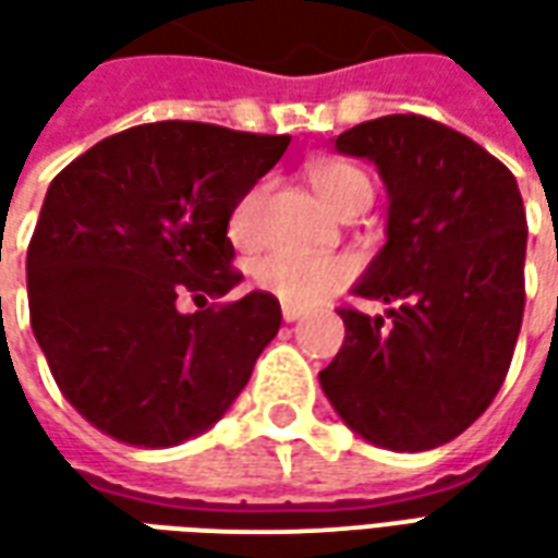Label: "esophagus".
<instances>
[{"instance_id": "esophagus-1", "label": "esophagus", "mask_w": 558, "mask_h": 558, "mask_svg": "<svg viewBox=\"0 0 558 558\" xmlns=\"http://www.w3.org/2000/svg\"><path fill=\"white\" fill-rule=\"evenodd\" d=\"M304 307H295V304H283V323H295V319H302Z\"/></svg>"}]
</instances>
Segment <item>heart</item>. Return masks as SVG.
Instances as JSON below:
<instances>
[{
  "mask_svg": "<svg viewBox=\"0 0 558 558\" xmlns=\"http://www.w3.org/2000/svg\"><path fill=\"white\" fill-rule=\"evenodd\" d=\"M307 179L316 196L331 211L347 215L352 208H364L374 196L367 172L350 160H319L311 167ZM266 203V184H254L235 203L230 215V235L235 244L256 242L259 232V211ZM352 266L343 256H316L299 251H271L254 263V283L283 304H311L326 292L338 290L350 278Z\"/></svg>",
  "mask_w": 558,
  "mask_h": 558,
  "instance_id": "obj_1",
  "label": "heart"
}]
</instances>
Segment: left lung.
Wrapping results in <instances>:
<instances>
[{"instance_id": "obj_1", "label": "left lung", "mask_w": 558, "mask_h": 558, "mask_svg": "<svg viewBox=\"0 0 558 558\" xmlns=\"http://www.w3.org/2000/svg\"><path fill=\"white\" fill-rule=\"evenodd\" d=\"M374 160L388 187V242L359 299L340 307L343 347L319 386L367 442L427 451L487 410L523 323L526 211L517 179L475 140L427 116L371 119L335 140Z\"/></svg>"}]
</instances>
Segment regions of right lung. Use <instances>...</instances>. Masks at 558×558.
I'll return each instance as SVG.
<instances>
[{
    "label": "right lung",
    "instance_id": "obj_1",
    "mask_svg": "<svg viewBox=\"0 0 558 558\" xmlns=\"http://www.w3.org/2000/svg\"><path fill=\"white\" fill-rule=\"evenodd\" d=\"M290 137L148 122L101 140L56 175L26 254L32 331L83 418L119 442L170 448L208 430L247 386L280 304L223 299L230 215Z\"/></svg>",
    "mask_w": 558,
    "mask_h": 558
}]
</instances>
